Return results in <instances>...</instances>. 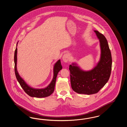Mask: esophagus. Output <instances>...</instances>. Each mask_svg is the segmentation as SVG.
Returning <instances> with one entry per match:
<instances>
[{
    "instance_id": "1",
    "label": "esophagus",
    "mask_w": 127,
    "mask_h": 127,
    "mask_svg": "<svg viewBox=\"0 0 127 127\" xmlns=\"http://www.w3.org/2000/svg\"><path fill=\"white\" fill-rule=\"evenodd\" d=\"M69 55L68 54H65L62 57V60L64 62H67L69 60Z\"/></svg>"
}]
</instances>
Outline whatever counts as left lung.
Returning a JSON list of instances; mask_svg holds the SVG:
<instances>
[{"instance_id": "obj_1", "label": "left lung", "mask_w": 127, "mask_h": 127, "mask_svg": "<svg viewBox=\"0 0 127 127\" xmlns=\"http://www.w3.org/2000/svg\"><path fill=\"white\" fill-rule=\"evenodd\" d=\"M99 39L101 57L93 69L84 71L76 63L69 65L72 89L77 93L92 95L98 93L109 80L112 70V58L106 38L98 31H94Z\"/></svg>"}]
</instances>
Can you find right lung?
I'll use <instances>...</instances> for the list:
<instances>
[{
	"label": "right lung",
	"mask_w": 127,
	"mask_h": 127,
	"mask_svg": "<svg viewBox=\"0 0 127 127\" xmlns=\"http://www.w3.org/2000/svg\"><path fill=\"white\" fill-rule=\"evenodd\" d=\"M16 45V47H17ZM17 48L15 49L14 55V62H15V76L18 82L19 83L23 89L26 93L29 96L36 98H42L45 97L49 96L51 95L54 92V88L55 86L56 78L57 75L59 72L62 68L61 65V60H59L55 64L53 68V77L49 85L45 88L42 89H35L29 86L25 81L19 75L18 71L17 70Z\"/></svg>",
	"instance_id": "obj_1"
}]
</instances>
